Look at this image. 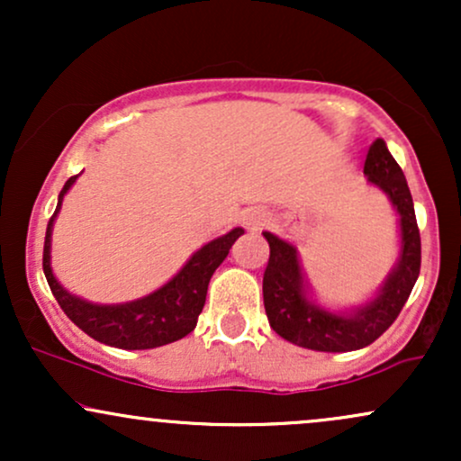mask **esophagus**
Here are the masks:
<instances>
[{"mask_svg":"<svg viewBox=\"0 0 461 461\" xmlns=\"http://www.w3.org/2000/svg\"><path fill=\"white\" fill-rule=\"evenodd\" d=\"M267 223H268V214L264 212V210L251 208V210H247L245 214H242V225H245L247 230H251V231L262 230V227Z\"/></svg>","mask_w":461,"mask_h":461,"instance_id":"obj_1","label":"esophagus"}]
</instances>
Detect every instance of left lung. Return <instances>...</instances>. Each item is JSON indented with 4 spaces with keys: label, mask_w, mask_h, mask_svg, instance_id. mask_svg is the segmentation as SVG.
I'll use <instances>...</instances> for the list:
<instances>
[{
    "label": "left lung",
    "mask_w": 461,
    "mask_h": 461,
    "mask_svg": "<svg viewBox=\"0 0 461 461\" xmlns=\"http://www.w3.org/2000/svg\"><path fill=\"white\" fill-rule=\"evenodd\" d=\"M364 176L390 199L399 214V260L379 285L373 299L347 310H327L310 294L299 262L297 247L279 236L264 231L271 258L264 271V310L273 331L293 345L312 351L345 353L357 351L377 340L403 310L418 273H420V234H418L414 201L407 179L388 151L384 139L370 145Z\"/></svg>",
    "instance_id": "obj_1"
}]
</instances>
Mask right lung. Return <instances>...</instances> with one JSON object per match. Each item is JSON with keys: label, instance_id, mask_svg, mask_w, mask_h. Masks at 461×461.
Listing matches in <instances>:
<instances>
[{"label": "right lung", "instance_id": "obj_1", "mask_svg": "<svg viewBox=\"0 0 461 461\" xmlns=\"http://www.w3.org/2000/svg\"><path fill=\"white\" fill-rule=\"evenodd\" d=\"M77 177L79 176L68 177L62 186L60 194H58L56 212L50 219L45 234L43 271L58 305L84 333H88L97 342L116 348H128V351L156 348L188 336L197 325L201 310H203L210 277L225 260L231 245L245 234V230L234 227L225 236L210 240L208 245L194 251L190 260L167 284L153 290L147 297L128 301V303H91V301L79 299L68 293L51 271L54 221L62 208V199Z\"/></svg>", "mask_w": 461, "mask_h": 461}]
</instances>
